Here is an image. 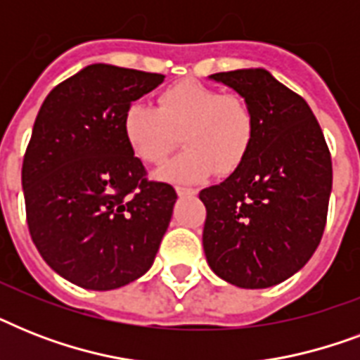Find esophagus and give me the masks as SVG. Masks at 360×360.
<instances>
[{
    "label": "esophagus",
    "mask_w": 360,
    "mask_h": 360,
    "mask_svg": "<svg viewBox=\"0 0 360 360\" xmlns=\"http://www.w3.org/2000/svg\"><path fill=\"white\" fill-rule=\"evenodd\" d=\"M175 191L179 196H196L198 194L196 188H188V186H175Z\"/></svg>",
    "instance_id": "34e87169"
}]
</instances>
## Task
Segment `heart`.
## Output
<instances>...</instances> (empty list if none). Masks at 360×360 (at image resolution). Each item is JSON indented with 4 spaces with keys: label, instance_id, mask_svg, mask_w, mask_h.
I'll list each match as a JSON object with an SVG mask.
<instances>
[{
    "label": "heart",
    "instance_id": "heart-1",
    "mask_svg": "<svg viewBox=\"0 0 360 360\" xmlns=\"http://www.w3.org/2000/svg\"><path fill=\"white\" fill-rule=\"evenodd\" d=\"M123 138L140 162L157 166L177 147L185 151L158 172V177L200 183L214 172L240 168L256 138V117L245 98L198 80L169 84L157 95V108L130 103L121 117Z\"/></svg>",
    "mask_w": 360,
    "mask_h": 360
}]
</instances>
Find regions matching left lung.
<instances>
[{
  "instance_id": "obj_1",
  "label": "left lung",
  "mask_w": 360,
  "mask_h": 360,
  "mask_svg": "<svg viewBox=\"0 0 360 360\" xmlns=\"http://www.w3.org/2000/svg\"><path fill=\"white\" fill-rule=\"evenodd\" d=\"M236 89L256 117L240 168L200 192L207 209L203 250L220 278L246 290L284 282L323 236L333 162L307 101L265 69L211 75Z\"/></svg>"
}]
</instances>
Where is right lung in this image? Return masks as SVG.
Listing matches in <instances>:
<instances>
[{"mask_svg": "<svg viewBox=\"0 0 360 360\" xmlns=\"http://www.w3.org/2000/svg\"><path fill=\"white\" fill-rule=\"evenodd\" d=\"M162 80L89 65L53 87L37 114L22 164L27 228L42 259L80 288L140 278L168 230L174 186L147 179L121 130L124 108Z\"/></svg>", "mask_w": 360, "mask_h": 360, "instance_id": "add662e5", "label": "right lung"}]
</instances>
